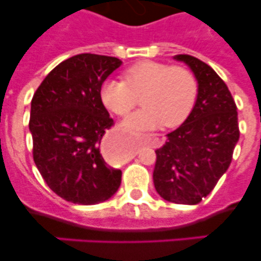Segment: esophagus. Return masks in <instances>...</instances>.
Returning a JSON list of instances; mask_svg holds the SVG:
<instances>
[{
    "label": "esophagus",
    "instance_id": "34e87169",
    "mask_svg": "<svg viewBox=\"0 0 261 261\" xmlns=\"http://www.w3.org/2000/svg\"><path fill=\"white\" fill-rule=\"evenodd\" d=\"M102 154L109 160H120L123 155L122 147L118 144L116 136H107L103 139L101 145Z\"/></svg>",
    "mask_w": 261,
    "mask_h": 261
}]
</instances>
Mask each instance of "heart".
<instances>
[{"label":"heart","instance_id":"1","mask_svg":"<svg viewBox=\"0 0 261 261\" xmlns=\"http://www.w3.org/2000/svg\"><path fill=\"white\" fill-rule=\"evenodd\" d=\"M122 78L123 81L106 80L99 93L105 106L117 116H125L141 97L143 109L122 122V127L130 133H140L159 125H180L196 103L197 78L184 65L143 60L126 68Z\"/></svg>","mask_w":261,"mask_h":261}]
</instances>
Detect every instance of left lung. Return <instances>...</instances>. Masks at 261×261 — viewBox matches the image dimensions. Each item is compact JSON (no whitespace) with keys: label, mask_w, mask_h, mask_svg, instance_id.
I'll return each mask as SVG.
<instances>
[{"label":"left lung","mask_w":261,"mask_h":261,"mask_svg":"<svg viewBox=\"0 0 261 261\" xmlns=\"http://www.w3.org/2000/svg\"><path fill=\"white\" fill-rule=\"evenodd\" d=\"M174 58L194 73L198 94L187 120L155 151L152 179L165 201L197 204L230 167L240 138L238 109L226 83L208 64L188 54Z\"/></svg>","instance_id":"left-lung-1"}]
</instances>
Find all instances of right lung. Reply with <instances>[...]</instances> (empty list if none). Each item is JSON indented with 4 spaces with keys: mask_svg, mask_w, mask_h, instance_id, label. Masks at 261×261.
Returning <instances> with one entry per match:
<instances>
[{
    "mask_svg": "<svg viewBox=\"0 0 261 261\" xmlns=\"http://www.w3.org/2000/svg\"><path fill=\"white\" fill-rule=\"evenodd\" d=\"M121 63L107 55H74L44 78L31 99L34 162L49 188L72 203H101L121 184V170L99 151L114 125L99 91Z\"/></svg>",
    "mask_w": 261,
    "mask_h": 261,
    "instance_id": "1",
    "label": "right lung"
}]
</instances>
